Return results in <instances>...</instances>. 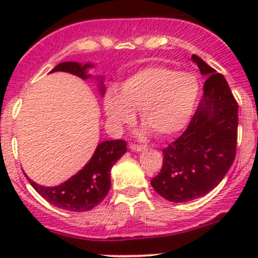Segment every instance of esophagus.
Masks as SVG:
<instances>
[{
	"mask_svg": "<svg viewBox=\"0 0 258 258\" xmlns=\"http://www.w3.org/2000/svg\"><path fill=\"white\" fill-rule=\"evenodd\" d=\"M130 148H131L132 151H135V152H141V151L145 150L144 146L136 145V144H130Z\"/></svg>",
	"mask_w": 258,
	"mask_h": 258,
	"instance_id": "esophagus-1",
	"label": "esophagus"
}]
</instances>
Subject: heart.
I'll return each mask as SVG.
<instances>
[{
    "label": "heart",
    "instance_id": "heart-1",
    "mask_svg": "<svg viewBox=\"0 0 258 258\" xmlns=\"http://www.w3.org/2000/svg\"><path fill=\"white\" fill-rule=\"evenodd\" d=\"M200 97V81L194 74L156 66L141 70L108 92L105 111L116 130L131 124L139 111L146 130L158 137L181 131L194 114Z\"/></svg>",
    "mask_w": 258,
    "mask_h": 258
}]
</instances>
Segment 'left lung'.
I'll return each instance as SVG.
<instances>
[{
  "mask_svg": "<svg viewBox=\"0 0 258 258\" xmlns=\"http://www.w3.org/2000/svg\"><path fill=\"white\" fill-rule=\"evenodd\" d=\"M207 77L204 95L183 134L162 150L155 191L171 202L191 201L215 188L232 166L237 148L238 103L227 81L194 54Z\"/></svg>",
  "mask_w": 258,
  "mask_h": 258,
  "instance_id": "obj_1",
  "label": "left lung"
}]
</instances>
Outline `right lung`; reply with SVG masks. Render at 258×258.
Returning <instances> with one entry per match:
<instances>
[{
  "instance_id": "1",
  "label": "right lung",
  "mask_w": 258,
  "mask_h": 258,
  "mask_svg": "<svg viewBox=\"0 0 258 258\" xmlns=\"http://www.w3.org/2000/svg\"><path fill=\"white\" fill-rule=\"evenodd\" d=\"M90 63L83 64L77 62H62L57 64L51 72L63 71L76 75L81 79H87L90 75H86ZM105 87L101 82V91ZM126 141L114 140V141H103L96 147L92 158L77 175L72 176L59 186L46 187L37 184L27 177L31 186L36 189L38 195L46 201L58 209L83 212L92 210L103 201L111 188V168L123 153H126Z\"/></svg>"
}]
</instances>
